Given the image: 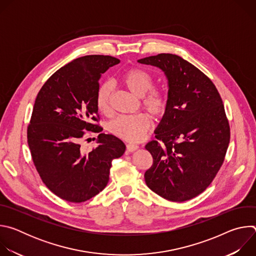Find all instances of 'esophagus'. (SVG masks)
<instances>
[{
	"instance_id": "obj_1",
	"label": "esophagus",
	"mask_w": 256,
	"mask_h": 256,
	"mask_svg": "<svg viewBox=\"0 0 256 256\" xmlns=\"http://www.w3.org/2000/svg\"><path fill=\"white\" fill-rule=\"evenodd\" d=\"M138 148H140V147H138V144H126V150H128V152H134V151H136Z\"/></svg>"
}]
</instances>
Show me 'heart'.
Listing matches in <instances>:
<instances>
[{
  "label": "heart",
  "instance_id": "heart-1",
  "mask_svg": "<svg viewBox=\"0 0 256 256\" xmlns=\"http://www.w3.org/2000/svg\"><path fill=\"white\" fill-rule=\"evenodd\" d=\"M122 82L136 97H142V106L155 118H161L167 112L168 97L164 90L153 88L154 78L144 68H132L126 70ZM112 85L104 82L97 88L95 104L103 114L110 112ZM151 118L146 114L134 116H120L108 124V130L112 134L128 142H138L144 138L151 126Z\"/></svg>",
  "mask_w": 256,
  "mask_h": 256
}]
</instances>
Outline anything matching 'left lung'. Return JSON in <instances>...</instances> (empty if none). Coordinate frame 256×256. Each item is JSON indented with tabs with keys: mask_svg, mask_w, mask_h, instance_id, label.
<instances>
[{
	"mask_svg": "<svg viewBox=\"0 0 256 256\" xmlns=\"http://www.w3.org/2000/svg\"><path fill=\"white\" fill-rule=\"evenodd\" d=\"M164 72L168 108L155 138L146 144L153 165L144 173L148 188L181 202L200 194L220 170L230 142L222 98L202 70L172 54L138 60Z\"/></svg>",
	"mask_w": 256,
	"mask_h": 256,
	"instance_id": "1",
	"label": "left lung"
}]
</instances>
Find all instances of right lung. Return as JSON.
<instances>
[{"instance_id":"add662e5","label":"right lung","mask_w":256,"mask_h":256,"mask_svg":"<svg viewBox=\"0 0 256 256\" xmlns=\"http://www.w3.org/2000/svg\"><path fill=\"white\" fill-rule=\"evenodd\" d=\"M120 62L110 56L78 58L52 75L35 99L27 128L32 160L46 188L66 202H83L103 190L112 160L126 151L122 140L93 124L99 120L95 95L101 74ZM85 130L100 132L89 154L80 148Z\"/></svg>"}]
</instances>
